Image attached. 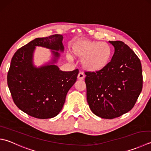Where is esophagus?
<instances>
[{
  "instance_id": "1",
  "label": "esophagus",
  "mask_w": 151,
  "mask_h": 151,
  "mask_svg": "<svg viewBox=\"0 0 151 151\" xmlns=\"http://www.w3.org/2000/svg\"><path fill=\"white\" fill-rule=\"evenodd\" d=\"M84 75L83 74V73H82V72H80L79 73H78V76H77V78H78V80H83L84 78Z\"/></svg>"
}]
</instances>
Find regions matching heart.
<instances>
[{"label":"heart","mask_w":151,"mask_h":151,"mask_svg":"<svg viewBox=\"0 0 151 151\" xmlns=\"http://www.w3.org/2000/svg\"><path fill=\"white\" fill-rule=\"evenodd\" d=\"M72 50L74 55L82 59V67L89 71H98L107 67L113 52L107 43L88 40L77 41L74 44ZM67 57L72 60L70 55Z\"/></svg>","instance_id":"obj_1"}]
</instances>
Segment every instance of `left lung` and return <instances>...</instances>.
I'll return each instance as SVG.
<instances>
[{"instance_id":"obj_1","label":"left lung","mask_w":151,"mask_h":151,"mask_svg":"<svg viewBox=\"0 0 151 151\" xmlns=\"http://www.w3.org/2000/svg\"><path fill=\"white\" fill-rule=\"evenodd\" d=\"M114 54L107 67L85 72L87 101L97 116L113 119L134 107L143 88L142 67L134 52L122 41H109Z\"/></svg>"}]
</instances>
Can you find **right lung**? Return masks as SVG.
Segmentation results:
<instances>
[{"instance_id":"add662e5","label":"right lung","mask_w":151,"mask_h":151,"mask_svg":"<svg viewBox=\"0 0 151 151\" xmlns=\"http://www.w3.org/2000/svg\"><path fill=\"white\" fill-rule=\"evenodd\" d=\"M62 40L61 35L35 38L17 50L12 58L7 82L13 101L20 110L37 119L57 116L77 78L78 69L62 71L55 65L37 68L32 64L35 47L63 52ZM52 52L54 56L52 63H54L60 55Z\"/></svg>"}]
</instances>
